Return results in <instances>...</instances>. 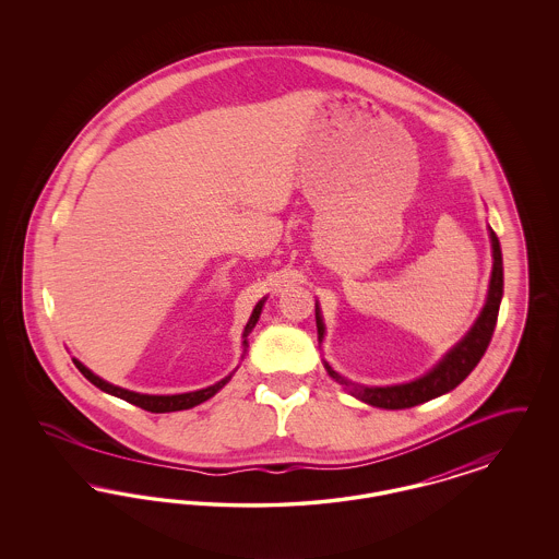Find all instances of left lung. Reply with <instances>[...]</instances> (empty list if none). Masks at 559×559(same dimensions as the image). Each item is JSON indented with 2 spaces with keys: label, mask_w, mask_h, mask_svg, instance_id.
<instances>
[{
  "label": "left lung",
  "mask_w": 559,
  "mask_h": 559,
  "mask_svg": "<svg viewBox=\"0 0 559 559\" xmlns=\"http://www.w3.org/2000/svg\"><path fill=\"white\" fill-rule=\"evenodd\" d=\"M490 242H492V276H490V285H488V297L486 304L479 312L478 320L474 322V326L469 329V333L452 347L451 352L424 377L408 381V383H400V385H385V388H367V385H356L352 381L344 379L342 374L333 371L329 367V362H324L326 372L340 381L342 385H346L352 396H356L371 406L379 408H411L417 404H424L427 400L438 399L447 392L454 390L469 372L476 369L479 358L484 356L486 347L492 340L495 326H497V317H499V306H501V297H503V255H501V245L495 235V230L490 228ZM317 329H319V340L322 342L324 337V322L320 317L319 304H317Z\"/></svg>",
  "instance_id": "left-lung-1"
}]
</instances>
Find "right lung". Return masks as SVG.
<instances>
[{"instance_id": "1", "label": "right lung", "mask_w": 559, "mask_h": 559, "mask_svg": "<svg viewBox=\"0 0 559 559\" xmlns=\"http://www.w3.org/2000/svg\"><path fill=\"white\" fill-rule=\"evenodd\" d=\"M264 301H266V297H264V299H260V301H258V306L253 308L251 319H249L247 326H245L242 337H247V335L251 333V329L255 326V322L260 320L262 308H264ZM242 346H245V352H247V340L242 342ZM245 352H242V356H245ZM73 362H75V367L80 369L81 374H83L90 383H94L96 388H100L103 392H107L110 396H117V399L126 400V402L135 404V406H140V408H144V411H151V413H174V411H187V408H192V406H197V404H201V402H205V400H210L212 396H215V394H217V392H219V390L230 381V377H233V372H230V374H228V377H224L222 381L213 383V385L205 388V390H199V392L174 394V396H151V394H138V392H130V390H123V388H119V385L108 383L105 379H100L98 374H94V372L90 371L87 367H83L78 358H73Z\"/></svg>"}]
</instances>
